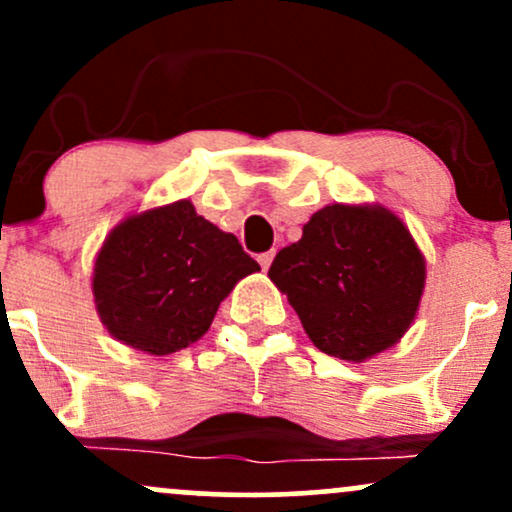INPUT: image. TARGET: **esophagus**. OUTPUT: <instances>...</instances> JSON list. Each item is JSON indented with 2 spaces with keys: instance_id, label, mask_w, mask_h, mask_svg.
Instances as JSON below:
<instances>
[{
  "instance_id": "obj_1",
  "label": "esophagus",
  "mask_w": 512,
  "mask_h": 512,
  "mask_svg": "<svg viewBox=\"0 0 512 512\" xmlns=\"http://www.w3.org/2000/svg\"><path fill=\"white\" fill-rule=\"evenodd\" d=\"M272 260H274V250L262 252V255H257V262L262 264V269H269V264H272Z\"/></svg>"
}]
</instances>
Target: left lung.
<instances>
[{
  "label": "left lung",
  "mask_w": 512,
  "mask_h": 512,
  "mask_svg": "<svg viewBox=\"0 0 512 512\" xmlns=\"http://www.w3.org/2000/svg\"><path fill=\"white\" fill-rule=\"evenodd\" d=\"M269 279L289 296L317 349L366 361L407 332L426 264L395 214L332 204L305 223L298 243L276 252Z\"/></svg>",
  "instance_id": "left-lung-1"
}]
</instances>
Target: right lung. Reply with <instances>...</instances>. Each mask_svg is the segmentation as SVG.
Here are the masks:
<instances>
[{"label": "right lung", "instance_id": "1", "mask_svg": "<svg viewBox=\"0 0 512 512\" xmlns=\"http://www.w3.org/2000/svg\"><path fill=\"white\" fill-rule=\"evenodd\" d=\"M257 269L236 236L182 199L129 216L110 233L93 269V296L115 339L166 356L197 342L238 279Z\"/></svg>", "mask_w": 512, "mask_h": 512}]
</instances>
